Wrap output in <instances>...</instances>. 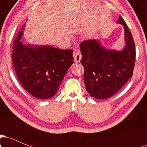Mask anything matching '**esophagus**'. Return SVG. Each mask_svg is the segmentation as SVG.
<instances>
[{
	"label": "esophagus",
	"mask_w": 147,
	"mask_h": 147,
	"mask_svg": "<svg viewBox=\"0 0 147 147\" xmlns=\"http://www.w3.org/2000/svg\"><path fill=\"white\" fill-rule=\"evenodd\" d=\"M82 54H81V52L79 51V49L75 48L73 52L74 61H75V63H77V62H79L80 61V60L82 59Z\"/></svg>",
	"instance_id": "34e87169"
}]
</instances>
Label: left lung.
I'll use <instances>...</instances> for the list:
<instances>
[{
    "mask_svg": "<svg viewBox=\"0 0 147 147\" xmlns=\"http://www.w3.org/2000/svg\"><path fill=\"white\" fill-rule=\"evenodd\" d=\"M118 23L124 28L126 45L121 51L104 48L97 40L80 43L84 68V83L91 97L107 99L113 96L132 77L136 48L131 32L121 16Z\"/></svg>",
    "mask_w": 147,
    "mask_h": 147,
    "instance_id": "8db88e82",
    "label": "left lung"
}]
</instances>
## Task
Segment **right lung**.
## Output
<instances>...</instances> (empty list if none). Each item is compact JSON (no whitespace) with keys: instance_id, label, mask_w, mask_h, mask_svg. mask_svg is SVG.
I'll use <instances>...</instances> for the list:
<instances>
[{"instance_id":"obj_1","label":"right lung","mask_w":147,"mask_h":147,"mask_svg":"<svg viewBox=\"0 0 147 147\" xmlns=\"http://www.w3.org/2000/svg\"><path fill=\"white\" fill-rule=\"evenodd\" d=\"M24 24L13 43L12 63L23 87L38 99L55 96L68 68L73 63L72 50L50 45H25L20 41Z\"/></svg>"}]
</instances>
